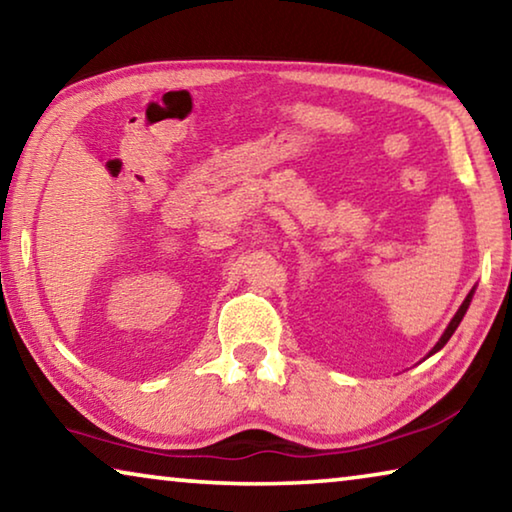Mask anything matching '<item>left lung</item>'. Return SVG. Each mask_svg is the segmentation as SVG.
I'll return each mask as SVG.
<instances>
[{
    "mask_svg": "<svg viewBox=\"0 0 512 512\" xmlns=\"http://www.w3.org/2000/svg\"><path fill=\"white\" fill-rule=\"evenodd\" d=\"M472 296H474V289L470 291V293H467V298L463 300V305L461 307H458V311H456V314H454V318H452V323H449L447 325V329H445V334L443 336H440V341L436 343V345H433V350L427 354V357H431V354H436L440 348H445V343L449 341V339H452V334L456 332V327L458 325H461V320H463V316H465V311H467V307H470V302H472Z\"/></svg>",
    "mask_w": 512,
    "mask_h": 512,
    "instance_id": "left-lung-1",
    "label": "left lung"
}]
</instances>
